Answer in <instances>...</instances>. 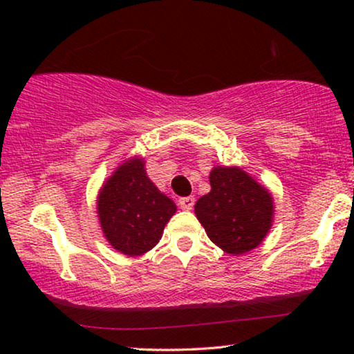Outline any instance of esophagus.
<instances>
[{"label": "esophagus", "mask_w": 354, "mask_h": 354, "mask_svg": "<svg viewBox=\"0 0 354 354\" xmlns=\"http://www.w3.org/2000/svg\"><path fill=\"white\" fill-rule=\"evenodd\" d=\"M178 205H180V207L183 211H190L193 209V206H195V198L193 196H183L178 200Z\"/></svg>", "instance_id": "obj_1"}]
</instances>
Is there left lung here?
Segmentation results:
<instances>
[{"instance_id": "1", "label": "left lung", "mask_w": 354, "mask_h": 354, "mask_svg": "<svg viewBox=\"0 0 354 354\" xmlns=\"http://www.w3.org/2000/svg\"><path fill=\"white\" fill-rule=\"evenodd\" d=\"M209 182L211 192L195 205L207 236L234 256L254 250L272 225V195L240 167L217 166Z\"/></svg>"}]
</instances>
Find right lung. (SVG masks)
<instances>
[{
  "label": "right lung",
  "mask_w": 354,
  "mask_h": 354,
  "mask_svg": "<svg viewBox=\"0 0 354 354\" xmlns=\"http://www.w3.org/2000/svg\"><path fill=\"white\" fill-rule=\"evenodd\" d=\"M96 211L109 245L122 254L140 256L158 245L177 206L149 180L143 159L132 158L106 180Z\"/></svg>",
  "instance_id": "add662e5"
}]
</instances>
